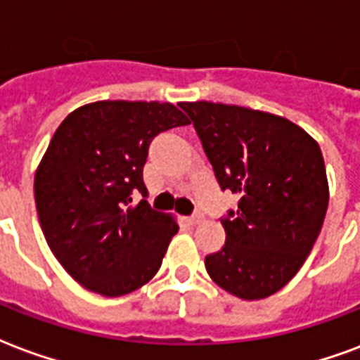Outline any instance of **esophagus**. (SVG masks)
Wrapping results in <instances>:
<instances>
[{"instance_id":"1","label":"esophagus","mask_w":360,"mask_h":360,"mask_svg":"<svg viewBox=\"0 0 360 360\" xmlns=\"http://www.w3.org/2000/svg\"><path fill=\"white\" fill-rule=\"evenodd\" d=\"M191 224H198L200 221H202V213H194V215H191L188 219H186Z\"/></svg>"}]
</instances>
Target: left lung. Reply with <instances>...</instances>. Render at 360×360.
<instances>
[{
	"label": "left lung",
	"instance_id": "left-lung-1",
	"mask_svg": "<svg viewBox=\"0 0 360 360\" xmlns=\"http://www.w3.org/2000/svg\"><path fill=\"white\" fill-rule=\"evenodd\" d=\"M223 191L240 194L221 251L205 270L221 289L260 300L295 278L328 207L325 160L314 137L278 115L213 101H183Z\"/></svg>",
	"mask_w": 360,
	"mask_h": 360
}]
</instances>
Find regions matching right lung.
<instances>
[{
	"label": "right lung",
	"mask_w": 360,
	"mask_h": 360,
	"mask_svg": "<svg viewBox=\"0 0 360 360\" xmlns=\"http://www.w3.org/2000/svg\"><path fill=\"white\" fill-rule=\"evenodd\" d=\"M191 120L174 103L94 101L54 131L35 172L37 215L64 270L84 289L122 296L155 278L177 223L143 194L149 145Z\"/></svg>",
	"instance_id": "right-lung-1"
}]
</instances>
